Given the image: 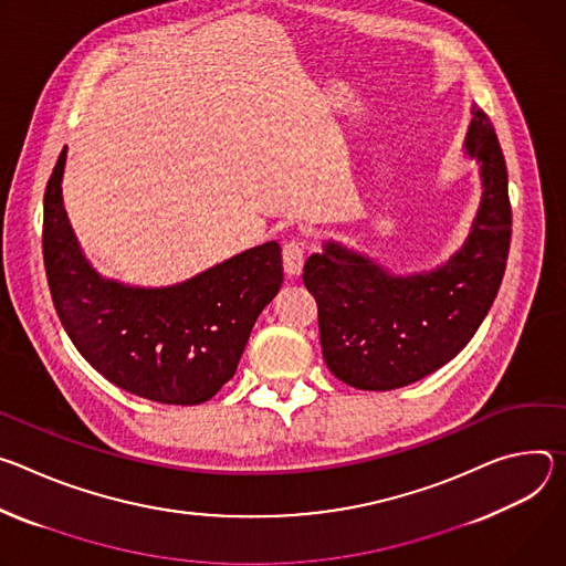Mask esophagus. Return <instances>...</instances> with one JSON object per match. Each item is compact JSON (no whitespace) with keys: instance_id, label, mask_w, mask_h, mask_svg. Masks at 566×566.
<instances>
[{"instance_id":"esophagus-1","label":"esophagus","mask_w":566,"mask_h":566,"mask_svg":"<svg viewBox=\"0 0 566 566\" xmlns=\"http://www.w3.org/2000/svg\"><path fill=\"white\" fill-rule=\"evenodd\" d=\"M305 256H303V247L296 240H290L283 244V268L287 276H298L303 270Z\"/></svg>"}]
</instances>
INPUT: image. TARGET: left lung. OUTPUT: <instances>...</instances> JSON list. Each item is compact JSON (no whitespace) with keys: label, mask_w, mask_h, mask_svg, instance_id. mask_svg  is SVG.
<instances>
[{"label":"left lung","mask_w":566,"mask_h":566,"mask_svg":"<svg viewBox=\"0 0 566 566\" xmlns=\"http://www.w3.org/2000/svg\"><path fill=\"white\" fill-rule=\"evenodd\" d=\"M463 148L479 164L483 193L463 247L448 263L391 274L335 240L305 261L303 283L319 305L324 359L355 389H400L446 366L474 337L499 292L513 231L509 170L476 105Z\"/></svg>","instance_id":"8db88e82"}]
</instances>
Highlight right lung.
Returning <instances> with one entry per match:
<instances>
[{
	"label": "right lung",
	"mask_w": 566,
	"mask_h": 566,
	"mask_svg": "<svg viewBox=\"0 0 566 566\" xmlns=\"http://www.w3.org/2000/svg\"><path fill=\"white\" fill-rule=\"evenodd\" d=\"M62 148L44 191L42 251L62 328L123 391L161 405H200L233 378L249 333L283 283L279 242L251 247L166 287L101 276L62 205Z\"/></svg>",
	"instance_id": "add662e5"
}]
</instances>
